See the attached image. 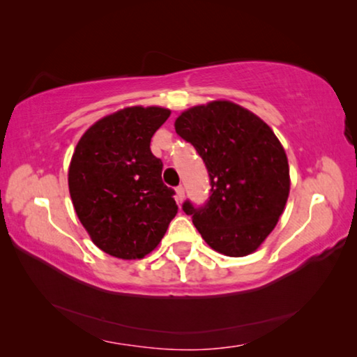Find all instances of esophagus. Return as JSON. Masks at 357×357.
Masks as SVG:
<instances>
[{"label": "esophagus", "instance_id": "obj_1", "mask_svg": "<svg viewBox=\"0 0 357 357\" xmlns=\"http://www.w3.org/2000/svg\"><path fill=\"white\" fill-rule=\"evenodd\" d=\"M184 197H185L184 189H183V187H178V189H176V202H178V204L184 202Z\"/></svg>", "mask_w": 357, "mask_h": 357}]
</instances>
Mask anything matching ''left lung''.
<instances>
[{"label": "left lung", "instance_id": "left-lung-1", "mask_svg": "<svg viewBox=\"0 0 357 357\" xmlns=\"http://www.w3.org/2000/svg\"><path fill=\"white\" fill-rule=\"evenodd\" d=\"M174 129L202 155L213 185L206 206L185 202L184 213L222 255L257 252L279 222L291 184L287 153L274 130L223 99L187 108Z\"/></svg>", "mask_w": 357, "mask_h": 357}]
</instances>
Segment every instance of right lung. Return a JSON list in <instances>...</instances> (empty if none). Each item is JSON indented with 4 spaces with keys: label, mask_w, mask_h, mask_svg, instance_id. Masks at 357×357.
Segmentation results:
<instances>
[{
    "label": "right lung",
    "mask_w": 357,
    "mask_h": 357,
    "mask_svg": "<svg viewBox=\"0 0 357 357\" xmlns=\"http://www.w3.org/2000/svg\"><path fill=\"white\" fill-rule=\"evenodd\" d=\"M164 107H126L88 128L72 154L68 183L78 220L100 250L121 259L153 252L178 213L162 183L151 138L170 116Z\"/></svg>",
    "instance_id": "add662e5"
}]
</instances>
